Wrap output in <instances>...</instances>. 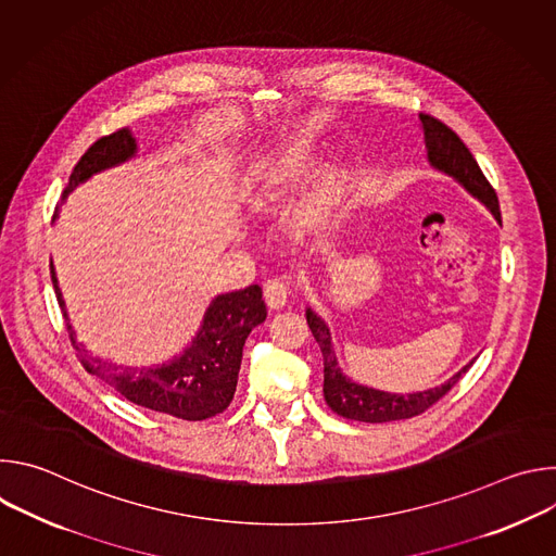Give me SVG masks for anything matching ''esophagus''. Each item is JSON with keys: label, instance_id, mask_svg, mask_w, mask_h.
<instances>
[{"label": "esophagus", "instance_id": "obj_1", "mask_svg": "<svg viewBox=\"0 0 556 556\" xmlns=\"http://www.w3.org/2000/svg\"><path fill=\"white\" fill-rule=\"evenodd\" d=\"M290 296H292V281L288 277H277V279L266 281L264 299L270 307H275V309L283 307Z\"/></svg>", "mask_w": 556, "mask_h": 556}]
</instances>
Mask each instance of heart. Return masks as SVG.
<instances>
[{
	"label": "heart",
	"instance_id": "obj_1",
	"mask_svg": "<svg viewBox=\"0 0 556 556\" xmlns=\"http://www.w3.org/2000/svg\"><path fill=\"white\" fill-rule=\"evenodd\" d=\"M316 165V151L307 142H296L286 149L270 153L260 163L253 185V202L257 206H270L281 202L296 185H301ZM339 193V174L334 169L326 172L316 180L312 193L303 204L305 219L324 217Z\"/></svg>",
	"mask_w": 556,
	"mask_h": 556
}]
</instances>
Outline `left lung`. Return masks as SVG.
I'll list each match as a JSON object with an SVG mask.
<instances>
[{
    "mask_svg": "<svg viewBox=\"0 0 556 556\" xmlns=\"http://www.w3.org/2000/svg\"><path fill=\"white\" fill-rule=\"evenodd\" d=\"M422 131H425V142H427V153H429V163L453 176L468 193H472L478 200H482L491 213L502 219L500 213V200L486 176L482 174L478 161H475L468 147L462 142V138L442 121L420 114ZM307 326L312 330V337L316 339L324 354V395L328 407L348 418V420H358V422H391V420H405L425 414L429 407H433L442 395H446L453 384L462 378V374L468 371L472 363L462 367L451 380H446L442 387L429 389V391H418L409 395H399V393H387L378 389H369L356 382H350L339 365L337 356L332 350V339L328 326L316 316L312 309L305 312Z\"/></svg>",
    "mask_w": 556,
    "mask_h": 556,
    "instance_id": "1",
    "label": "left lung"
}]
</instances>
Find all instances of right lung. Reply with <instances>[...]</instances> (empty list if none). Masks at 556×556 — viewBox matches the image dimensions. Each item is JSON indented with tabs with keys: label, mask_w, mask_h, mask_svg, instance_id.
Returning a JSON list of instances; mask_svg holds the SVG:
<instances>
[{
	"label": "right lung",
	"mask_w": 556,
	"mask_h": 556,
	"mask_svg": "<svg viewBox=\"0 0 556 556\" xmlns=\"http://www.w3.org/2000/svg\"><path fill=\"white\" fill-rule=\"evenodd\" d=\"M136 153V140L129 129H118L110 136L99 138L76 163L70 174V185L63 198L90 176L125 163ZM50 277L56 301L63 309V299L56 286L54 268L50 264ZM266 319V305L260 286L219 294L206 309L204 324L193 345L176 358L172 365L134 369L116 367L101 358H92L86 350L78 348L72 328L67 334L78 361L86 371L99 376L110 387L138 407L169 414L182 420H206L222 414L237 387V374L242 365V350L251 330Z\"/></svg>",
	"instance_id": "right-lung-1"
}]
</instances>
